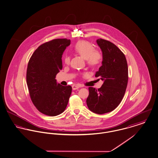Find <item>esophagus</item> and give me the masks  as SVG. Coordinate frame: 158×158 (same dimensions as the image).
<instances>
[{
	"mask_svg": "<svg viewBox=\"0 0 158 158\" xmlns=\"http://www.w3.org/2000/svg\"><path fill=\"white\" fill-rule=\"evenodd\" d=\"M80 85H77V84H73V85H72V87H73V90H77V89H78V88H80Z\"/></svg>",
	"mask_w": 158,
	"mask_h": 158,
	"instance_id": "esophagus-1",
	"label": "esophagus"
}]
</instances>
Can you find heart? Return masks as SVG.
I'll use <instances>...</instances> for the list:
<instances>
[{
    "mask_svg": "<svg viewBox=\"0 0 158 158\" xmlns=\"http://www.w3.org/2000/svg\"><path fill=\"white\" fill-rule=\"evenodd\" d=\"M74 50L83 58L86 60L87 63L91 66H95L101 62L102 56L99 51L95 50L94 45L87 41H80L74 45ZM66 64L70 63V57L65 55L63 59Z\"/></svg>",
    "mask_w": 158,
    "mask_h": 158,
    "instance_id": "obj_1",
    "label": "heart"
}]
</instances>
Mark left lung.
<instances>
[{"label": "left lung", "instance_id": "1", "mask_svg": "<svg viewBox=\"0 0 158 158\" xmlns=\"http://www.w3.org/2000/svg\"><path fill=\"white\" fill-rule=\"evenodd\" d=\"M102 52V65L95 74L104 81L101 87H89L86 100L89 109L102 114L114 110L121 102L128 81V68L126 57L113 43L103 39L96 41Z\"/></svg>", "mask_w": 158, "mask_h": 158}]
</instances>
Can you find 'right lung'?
Returning <instances> with one entry per match:
<instances>
[{
  "label": "right lung",
  "instance_id": "obj_1",
  "mask_svg": "<svg viewBox=\"0 0 158 158\" xmlns=\"http://www.w3.org/2000/svg\"><path fill=\"white\" fill-rule=\"evenodd\" d=\"M70 40L55 39L39 46L28 62L26 81L33 105L42 114L56 116L64 111L72 92L71 85L57 84L62 69V56Z\"/></svg>",
  "mask_w": 158,
  "mask_h": 158
}]
</instances>
